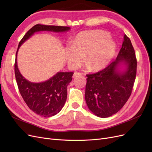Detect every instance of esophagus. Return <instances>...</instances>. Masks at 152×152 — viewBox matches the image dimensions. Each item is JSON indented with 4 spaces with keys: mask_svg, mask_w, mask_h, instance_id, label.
<instances>
[{
    "mask_svg": "<svg viewBox=\"0 0 152 152\" xmlns=\"http://www.w3.org/2000/svg\"><path fill=\"white\" fill-rule=\"evenodd\" d=\"M79 75H81V73H79V72H75L74 73H73V77L75 78L77 76H79Z\"/></svg>",
    "mask_w": 152,
    "mask_h": 152,
    "instance_id": "esophagus-1",
    "label": "esophagus"
}]
</instances>
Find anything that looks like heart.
Returning <instances> with one entry per match:
<instances>
[{
    "mask_svg": "<svg viewBox=\"0 0 152 152\" xmlns=\"http://www.w3.org/2000/svg\"><path fill=\"white\" fill-rule=\"evenodd\" d=\"M117 44L107 32L101 30L82 31L73 39L72 47L66 49L68 65L77 68L84 61L93 71L102 70L112 61Z\"/></svg>",
    "mask_w": 152,
    "mask_h": 152,
    "instance_id": "1",
    "label": "heart"
}]
</instances>
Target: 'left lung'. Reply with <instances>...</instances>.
<instances>
[{
    "label": "left lung",
    "instance_id": "1",
    "mask_svg": "<svg viewBox=\"0 0 152 152\" xmlns=\"http://www.w3.org/2000/svg\"><path fill=\"white\" fill-rule=\"evenodd\" d=\"M136 68L134 49L124 35L115 60L104 70L87 75L85 99L90 111L101 118L117 113L131 94Z\"/></svg>",
    "mask_w": 152,
    "mask_h": 152
}]
</instances>
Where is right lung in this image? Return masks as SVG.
Returning a JSON list of instances; mask_svg holds the SVG:
<instances>
[{"instance_id":"add662e5","label":"right lung","mask_w":152,"mask_h":152,"mask_svg":"<svg viewBox=\"0 0 152 152\" xmlns=\"http://www.w3.org/2000/svg\"><path fill=\"white\" fill-rule=\"evenodd\" d=\"M70 30L68 26L36 25L30 29L18 45L16 55L15 72L20 93L25 102L34 113L44 117L55 115L61 111L67 98V86L72 80L73 72H57L48 80L41 82H32L21 75L18 66V50L25 41L35 33L52 31L64 33Z\"/></svg>"}]
</instances>
